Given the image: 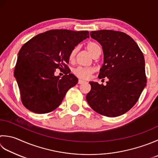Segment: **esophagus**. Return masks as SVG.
I'll list each match as a JSON object with an SVG mask.
<instances>
[{
    "label": "esophagus",
    "instance_id": "34e87169",
    "mask_svg": "<svg viewBox=\"0 0 158 158\" xmlns=\"http://www.w3.org/2000/svg\"><path fill=\"white\" fill-rule=\"evenodd\" d=\"M85 83V81H83V80L79 79V81H78V83H79V84H81V83Z\"/></svg>",
    "mask_w": 158,
    "mask_h": 158
}]
</instances>
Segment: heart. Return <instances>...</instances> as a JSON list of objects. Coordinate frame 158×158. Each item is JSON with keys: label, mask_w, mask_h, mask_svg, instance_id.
<instances>
[{"label": "heart", "mask_w": 158, "mask_h": 158, "mask_svg": "<svg viewBox=\"0 0 158 158\" xmlns=\"http://www.w3.org/2000/svg\"><path fill=\"white\" fill-rule=\"evenodd\" d=\"M86 48L89 51V53L93 56L94 54L96 52L98 48H100V46H98L97 43L93 42H89L86 44ZM77 51V48H73L71 51L69 55V60H73ZM94 69L92 67H84V66H78L76 69L73 70V73L75 75L80 79H89L92 73H94Z\"/></svg>", "instance_id": "heart-1"}]
</instances>
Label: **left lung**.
<instances>
[{
	"mask_svg": "<svg viewBox=\"0 0 158 158\" xmlns=\"http://www.w3.org/2000/svg\"><path fill=\"white\" fill-rule=\"evenodd\" d=\"M90 36L100 43L103 51L104 61L98 78L107 77L108 81L106 85L89 82L91 90L86 100L92 109L101 115H123L136 103L147 85L143 52L123 32L94 31Z\"/></svg>",
	"mask_w": 158,
	"mask_h": 158,
	"instance_id": "obj_1",
	"label": "left lung"
}]
</instances>
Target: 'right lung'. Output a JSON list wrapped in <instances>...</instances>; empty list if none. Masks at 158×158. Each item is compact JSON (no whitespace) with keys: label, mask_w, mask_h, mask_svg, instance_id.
I'll return each mask as SVG.
<instances>
[{"label":"right lung","mask_w":158,"mask_h":158,"mask_svg":"<svg viewBox=\"0 0 158 158\" xmlns=\"http://www.w3.org/2000/svg\"><path fill=\"white\" fill-rule=\"evenodd\" d=\"M89 37L88 31L50 30L33 37L22 46L14 77L27 109L46 114L59 107L68 90L78 82L67 66L69 55ZM57 68L66 70L61 78L54 76Z\"/></svg>","instance_id":"add662e5"}]
</instances>
